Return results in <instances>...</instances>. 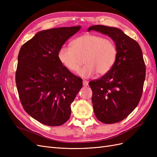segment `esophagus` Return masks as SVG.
<instances>
[{
  "instance_id": "esophagus-1",
  "label": "esophagus",
  "mask_w": 157,
  "mask_h": 157,
  "mask_svg": "<svg viewBox=\"0 0 157 157\" xmlns=\"http://www.w3.org/2000/svg\"><path fill=\"white\" fill-rule=\"evenodd\" d=\"M82 82H83V86L84 87L85 86H87L88 85V80H83Z\"/></svg>"
}]
</instances>
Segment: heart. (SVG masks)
Here are the masks:
<instances>
[{
	"label": "heart",
	"instance_id": "b5f03b06",
	"mask_svg": "<svg viewBox=\"0 0 157 157\" xmlns=\"http://www.w3.org/2000/svg\"><path fill=\"white\" fill-rule=\"evenodd\" d=\"M117 55V47L112 39L86 33L72 40L71 47L61 46L58 57L66 69L74 73L79 70L84 58L85 65L79 75L88 78L96 73H107L115 65Z\"/></svg>",
	"mask_w": 157,
	"mask_h": 157
}]
</instances>
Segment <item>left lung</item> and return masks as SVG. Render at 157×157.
Wrapping results in <instances>:
<instances>
[{"mask_svg": "<svg viewBox=\"0 0 157 157\" xmlns=\"http://www.w3.org/2000/svg\"><path fill=\"white\" fill-rule=\"evenodd\" d=\"M107 35L118 50L112 69L100 78L89 82L92 90L94 111L98 119L105 124L124 120L140 101L145 78V64L140 44L119 29L105 25L90 27Z\"/></svg>", "mask_w": 157, "mask_h": 157, "instance_id": "obj_1", "label": "left lung"}]
</instances>
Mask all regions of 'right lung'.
Wrapping results in <instances>:
<instances>
[{
	"label": "right lung",
	"mask_w": 157,
	"mask_h": 157,
	"mask_svg": "<svg viewBox=\"0 0 157 157\" xmlns=\"http://www.w3.org/2000/svg\"><path fill=\"white\" fill-rule=\"evenodd\" d=\"M80 26L42 31L26 42L18 54L16 84L24 110L50 126L63 124L71 116V104L82 80L59 61V48Z\"/></svg>",
	"instance_id": "obj_1"
}]
</instances>
